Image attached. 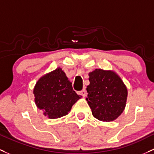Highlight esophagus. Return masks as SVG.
<instances>
[{
  "instance_id": "1",
  "label": "esophagus",
  "mask_w": 154,
  "mask_h": 154,
  "mask_svg": "<svg viewBox=\"0 0 154 154\" xmlns=\"http://www.w3.org/2000/svg\"><path fill=\"white\" fill-rule=\"evenodd\" d=\"M77 94H78L79 95H81L82 97H85V95H86V92H85V90L83 89L82 91H80L77 92Z\"/></svg>"
}]
</instances>
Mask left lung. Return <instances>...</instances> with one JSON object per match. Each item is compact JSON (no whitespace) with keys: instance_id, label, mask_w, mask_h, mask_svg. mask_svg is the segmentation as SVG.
<instances>
[{"instance_id":"obj_1","label":"left lung","mask_w":154,"mask_h":154,"mask_svg":"<svg viewBox=\"0 0 154 154\" xmlns=\"http://www.w3.org/2000/svg\"><path fill=\"white\" fill-rule=\"evenodd\" d=\"M87 86L88 106L96 119L104 122L116 119L124 111L128 91L120 77L114 72L95 69L88 74Z\"/></svg>"}]
</instances>
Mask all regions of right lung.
<instances>
[{"mask_svg": "<svg viewBox=\"0 0 154 154\" xmlns=\"http://www.w3.org/2000/svg\"><path fill=\"white\" fill-rule=\"evenodd\" d=\"M33 93L36 106L50 119L66 116L73 105L81 98L73 90L72 82L60 68L40 78Z\"/></svg>", "mask_w": 154, "mask_h": 154, "instance_id": "add662e5", "label": "right lung"}]
</instances>
